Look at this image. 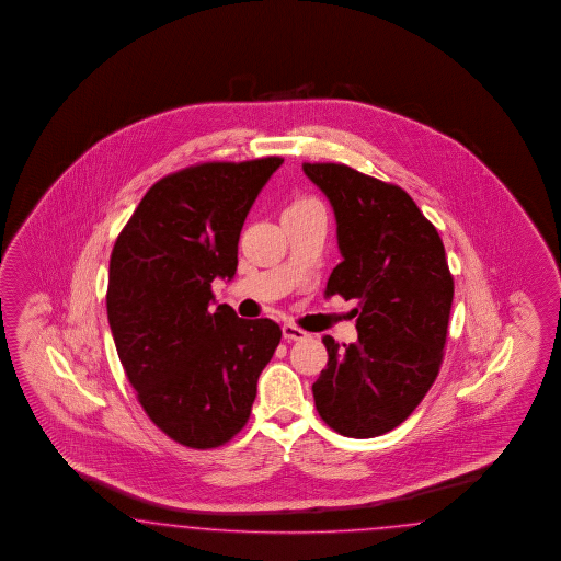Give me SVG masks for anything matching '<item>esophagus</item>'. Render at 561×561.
<instances>
[{
	"instance_id": "obj_1",
	"label": "esophagus",
	"mask_w": 561,
	"mask_h": 561,
	"mask_svg": "<svg viewBox=\"0 0 561 561\" xmlns=\"http://www.w3.org/2000/svg\"><path fill=\"white\" fill-rule=\"evenodd\" d=\"M282 333H284V340L288 341H302L308 337V333H306L305 329H300V327H296V324L286 323L282 327Z\"/></svg>"
}]
</instances>
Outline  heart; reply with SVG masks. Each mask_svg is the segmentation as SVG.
<instances>
[{
	"label": "heart",
	"instance_id": "b5f03b06",
	"mask_svg": "<svg viewBox=\"0 0 561 561\" xmlns=\"http://www.w3.org/2000/svg\"><path fill=\"white\" fill-rule=\"evenodd\" d=\"M305 205H317V202H312V199H296L289 207H305Z\"/></svg>",
	"mask_w": 561,
	"mask_h": 561
}]
</instances>
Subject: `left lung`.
<instances>
[{
    "label": "left lung",
    "instance_id": "obj_1",
    "mask_svg": "<svg viewBox=\"0 0 561 561\" xmlns=\"http://www.w3.org/2000/svg\"><path fill=\"white\" fill-rule=\"evenodd\" d=\"M302 169L337 218L343 261L324 296L359 305L356 343L323 337L314 405L341 436L374 438L403 424L440 373L455 279L436 226L408 191L347 164Z\"/></svg>",
    "mask_w": 561,
    "mask_h": 561
}]
</instances>
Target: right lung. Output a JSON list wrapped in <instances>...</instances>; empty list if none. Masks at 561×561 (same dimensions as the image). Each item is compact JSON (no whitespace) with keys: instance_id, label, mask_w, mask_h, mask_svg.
I'll return each instance as SVG.
<instances>
[{"instance_id":"1","label":"right lung","mask_w":561,"mask_h":561,"mask_svg":"<svg viewBox=\"0 0 561 561\" xmlns=\"http://www.w3.org/2000/svg\"><path fill=\"white\" fill-rule=\"evenodd\" d=\"M284 158L202 162L153 183L115 240L106 314L137 401L169 438L207 450L251 417L256 380L282 340L272 319L214 306L234 277L238 238Z\"/></svg>"}]
</instances>
